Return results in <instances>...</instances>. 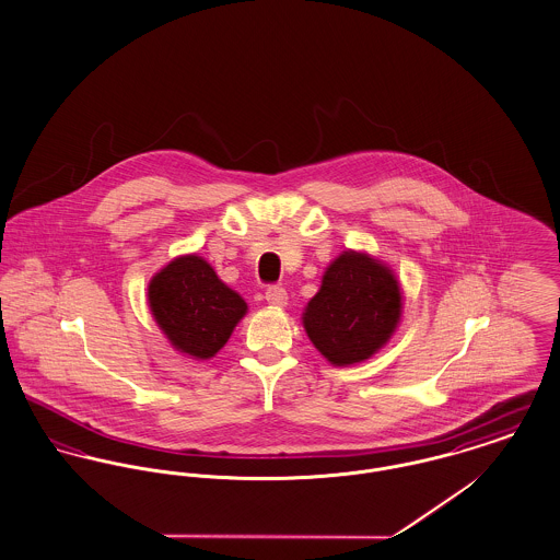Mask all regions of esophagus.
Returning <instances> with one entry per match:
<instances>
[{"mask_svg": "<svg viewBox=\"0 0 560 560\" xmlns=\"http://www.w3.org/2000/svg\"><path fill=\"white\" fill-rule=\"evenodd\" d=\"M265 299L269 305H276V307H284L287 301H289V293L282 289V287H269L265 291Z\"/></svg>", "mask_w": 560, "mask_h": 560, "instance_id": "34e87169", "label": "esophagus"}]
</instances>
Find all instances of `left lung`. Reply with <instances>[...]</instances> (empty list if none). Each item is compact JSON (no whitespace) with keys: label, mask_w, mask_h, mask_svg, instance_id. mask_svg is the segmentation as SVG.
Here are the masks:
<instances>
[{"label":"left lung","mask_w":560,"mask_h":560,"mask_svg":"<svg viewBox=\"0 0 560 560\" xmlns=\"http://www.w3.org/2000/svg\"><path fill=\"white\" fill-rule=\"evenodd\" d=\"M401 316L399 282L388 267L346 250L323 276L303 314L312 343L334 365L370 359L393 336Z\"/></svg>","instance_id":"1"}]
</instances>
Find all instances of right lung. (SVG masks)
<instances>
[{
    "label": "right lung",
    "mask_w": 560,
    "mask_h": 560,
    "mask_svg": "<svg viewBox=\"0 0 560 560\" xmlns=\"http://www.w3.org/2000/svg\"><path fill=\"white\" fill-rule=\"evenodd\" d=\"M149 301L156 325L172 346L195 359L214 357L246 314V301L195 255L163 267L150 280Z\"/></svg>",
    "instance_id": "right-lung-1"
}]
</instances>
